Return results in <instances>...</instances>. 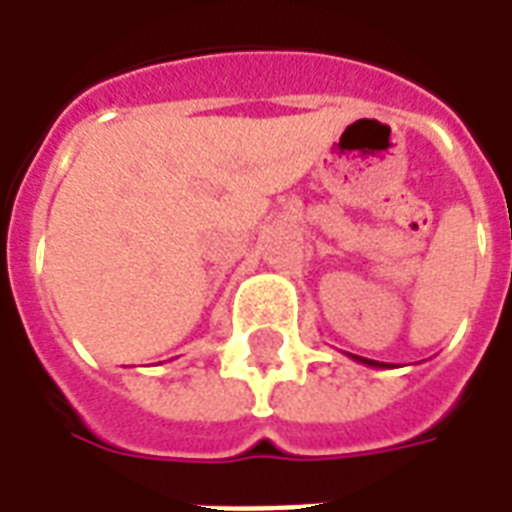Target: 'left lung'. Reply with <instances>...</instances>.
<instances>
[{"label":"left lung","mask_w":512,"mask_h":512,"mask_svg":"<svg viewBox=\"0 0 512 512\" xmlns=\"http://www.w3.org/2000/svg\"><path fill=\"white\" fill-rule=\"evenodd\" d=\"M354 362H359V365H367V367H389L384 365V362H373V359H365V356H351Z\"/></svg>","instance_id":"obj_1"}]
</instances>
